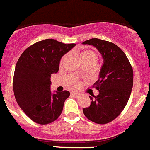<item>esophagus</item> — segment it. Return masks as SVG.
Returning <instances> with one entry per match:
<instances>
[{
	"label": "esophagus",
	"instance_id": "1",
	"mask_svg": "<svg viewBox=\"0 0 150 150\" xmlns=\"http://www.w3.org/2000/svg\"><path fill=\"white\" fill-rule=\"evenodd\" d=\"M71 95L73 97H75V98H79L80 96H81V95H80V93H75V92H72V93H71Z\"/></svg>",
	"mask_w": 150,
	"mask_h": 150
}]
</instances>
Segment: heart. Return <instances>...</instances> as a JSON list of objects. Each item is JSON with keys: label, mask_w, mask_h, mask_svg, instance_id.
I'll list each match as a JSON object with an SVG mask.
<instances>
[{"label": "heart", "mask_w": 150, "mask_h": 150, "mask_svg": "<svg viewBox=\"0 0 150 150\" xmlns=\"http://www.w3.org/2000/svg\"><path fill=\"white\" fill-rule=\"evenodd\" d=\"M79 57H80V60H81V59H84V58H90V57H92V58H94L95 60H96V53L93 52V51H90V50H86V51L82 52L80 54ZM65 59H66V57H63V58L61 59V60H60V66L63 64ZM79 83L78 81H74L73 85L74 86V87H77V86H79Z\"/></svg>", "instance_id": "b5f03b06"}]
</instances>
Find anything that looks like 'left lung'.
Listing matches in <instances>:
<instances>
[{
    "label": "left lung",
    "instance_id": "8db88e82",
    "mask_svg": "<svg viewBox=\"0 0 150 150\" xmlns=\"http://www.w3.org/2000/svg\"><path fill=\"white\" fill-rule=\"evenodd\" d=\"M82 44L96 47L103 60L98 80L93 84L99 94L90 96L91 104L83 109V113L93 122L109 123L120 115L128 101L133 69L124 52L113 43L95 38Z\"/></svg>",
    "mask_w": 150,
    "mask_h": 150
}]
</instances>
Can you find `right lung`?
<instances>
[{"instance_id":"obj_1","label":"right lung","mask_w":150,"mask_h":150,"mask_svg":"<svg viewBox=\"0 0 150 150\" xmlns=\"http://www.w3.org/2000/svg\"><path fill=\"white\" fill-rule=\"evenodd\" d=\"M75 45L49 38L31 45L19 58L13 79L14 96L33 122L47 125L61 115L70 93L64 90L52 94L50 78L58 71L61 57Z\"/></svg>"}]
</instances>
